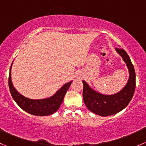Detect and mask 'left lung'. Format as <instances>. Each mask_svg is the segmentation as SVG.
Returning <instances> with one entry per match:
<instances>
[{
  "label": "left lung",
  "instance_id": "8db88e82",
  "mask_svg": "<svg viewBox=\"0 0 146 146\" xmlns=\"http://www.w3.org/2000/svg\"><path fill=\"white\" fill-rule=\"evenodd\" d=\"M117 52L126 63L129 71V78L126 86L118 93L105 95L91 89L86 82L82 81L84 102L89 110L102 117L112 115L121 111L129 104L136 89V73L133 65L127 53L123 48H116Z\"/></svg>",
  "mask_w": 146,
  "mask_h": 146
}]
</instances>
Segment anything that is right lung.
I'll return each instance as SVG.
<instances>
[{
	"mask_svg": "<svg viewBox=\"0 0 146 146\" xmlns=\"http://www.w3.org/2000/svg\"><path fill=\"white\" fill-rule=\"evenodd\" d=\"M71 82L72 81H70L63 85L62 88L51 98L42 100H31L20 95L15 89L12 83L10 70L9 79H8L10 92L13 100L24 111L35 116H47L56 112L60 107L61 103L63 102L65 95L68 90Z\"/></svg>",
	"mask_w": 146,
	"mask_h": 146,
	"instance_id": "obj_1",
	"label": "right lung"
}]
</instances>
